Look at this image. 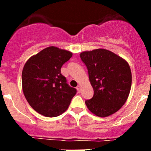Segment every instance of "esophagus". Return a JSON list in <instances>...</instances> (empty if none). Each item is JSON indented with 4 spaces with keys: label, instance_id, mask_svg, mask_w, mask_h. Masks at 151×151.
I'll use <instances>...</instances> for the list:
<instances>
[{
    "label": "esophagus",
    "instance_id": "1",
    "mask_svg": "<svg viewBox=\"0 0 151 151\" xmlns=\"http://www.w3.org/2000/svg\"><path fill=\"white\" fill-rule=\"evenodd\" d=\"M77 92H78L79 93H81V86H80V85H78V86L77 87Z\"/></svg>",
    "mask_w": 151,
    "mask_h": 151
}]
</instances>
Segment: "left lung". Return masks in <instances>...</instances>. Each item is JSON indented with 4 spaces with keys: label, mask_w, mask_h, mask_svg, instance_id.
I'll return each mask as SVG.
<instances>
[{
    "label": "left lung",
    "mask_w": 151,
    "mask_h": 151,
    "mask_svg": "<svg viewBox=\"0 0 151 151\" xmlns=\"http://www.w3.org/2000/svg\"><path fill=\"white\" fill-rule=\"evenodd\" d=\"M87 66L94 94L86 100L88 109L96 116H109L126 103L132 86V71L125 59L115 53L96 49L80 55Z\"/></svg>",
    "instance_id": "obj_1"
}]
</instances>
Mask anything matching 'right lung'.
Masks as SVG:
<instances>
[{
	"instance_id": "obj_1",
	"label": "right lung",
	"mask_w": 151,
	"mask_h": 151,
	"mask_svg": "<svg viewBox=\"0 0 151 151\" xmlns=\"http://www.w3.org/2000/svg\"><path fill=\"white\" fill-rule=\"evenodd\" d=\"M72 52L49 47L27 60L22 73V91L28 104L38 113L57 117L68 109L77 91L66 83L61 67Z\"/></svg>"
}]
</instances>
